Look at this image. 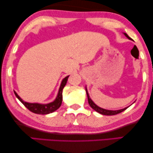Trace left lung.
I'll return each instance as SVG.
<instances>
[{
	"label": "left lung",
	"instance_id": "8db88e82",
	"mask_svg": "<svg viewBox=\"0 0 153 153\" xmlns=\"http://www.w3.org/2000/svg\"><path fill=\"white\" fill-rule=\"evenodd\" d=\"M124 34L126 35V36L127 37V39H129V40H132L126 33H124ZM85 89H86L87 96V97H88V102H89V104L90 105V106H91L92 108L94 110V111H96V112H99L100 114H104V115H115V114H117L119 113H121V112L124 111L125 110H126L127 108H128V107H126L123 109L118 110V111H110V110H106V109L102 108L97 106V105L95 104L93 101H92L91 99L90 98V97L89 96V94H88V91H87V88H85Z\"/></svg>",
	"mask_w": 153,
	"mask_h": 153
}]
</instances>
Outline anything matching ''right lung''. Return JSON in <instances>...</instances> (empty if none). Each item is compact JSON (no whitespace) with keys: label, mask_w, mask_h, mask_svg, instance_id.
<instances>
[{"label":"right lung","mask_w":153,"mask_h":153,"mask_svg":"<svg viewBox=\"0 0 153 153\" xmlns=\"http://www.w3.org/2000/svg\"><path fill=\"white\" fill-rule=\"evenodd\" d=\"M68 77L69 76H67L62 80V83L60 85L57 97L53 102H51V103L46 104H41L38 103H28V102H26L24 101V100H22V99L17 95L16 91H14V94L17 98H18L19 101L21 102L29 110V111L34 112V113L39 114H47L51 113V112L56 111L57 109H58L60 106H61L62 102V91H63L64 87L66 85Z\"/></svg>","instance_id":"obj_1"}]
</instances>
